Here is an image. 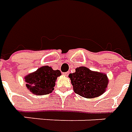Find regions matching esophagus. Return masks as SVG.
Returning a JSON list of instances; mask_svg holds the SVG:
<instances>
[{"instance_id":"obj_1","label":"esophagus","mask_w":132,"mask_h":132,"mask_svg":"<svg viewBox=\"0 0 132 132\" xmlns=\"http://www.w3.org/2000/svg\"><path fill=\"white\" fill-rule=\"evenodd\" d=\"M63 74L64 76H68V75L69 74V71H67V72H64V73H63Z\"/></svg>"}]
</instances>
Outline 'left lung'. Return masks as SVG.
I'll return each mask as SVG.
<instances>
[{"instance_id":"1","label":"left lung","mask_w":132,"mask_h":132,"mask_svg":"<svg viewBox=\"0 0 132 132\" xmlns=\"http://www.w3.org/2000/svg\"><path fill=\"white\" fill-rule=\"evenodd\" d=\"M73 91L86 98H94L103 94L108 84L107 75L92 71L85 66L76 69V71L69 75Z\"/></svg>"}]
</instances>
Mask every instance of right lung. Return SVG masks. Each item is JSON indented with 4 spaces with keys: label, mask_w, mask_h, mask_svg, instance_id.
I'll list each match as a JSON object with an SVG mask.
<instances>
[{
    "label": "right lung",
    "mask_w": 132,
    "mask_h": 132,
    "mask_svg": "<svg viewBox=\"0 0 132 132\" xmlns=\"http://www.w3.org/2000/svg\"><path fill=\"white\" fill-rule=\"evenodd\" d=\"M61 75L59 70H53L48 66H42L25 77L26 87L35 95H47L54 89L56 79Z\"/></svg>",
    "instance_id": "obj_1"
}]
</instances>
